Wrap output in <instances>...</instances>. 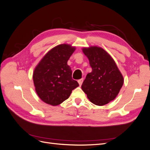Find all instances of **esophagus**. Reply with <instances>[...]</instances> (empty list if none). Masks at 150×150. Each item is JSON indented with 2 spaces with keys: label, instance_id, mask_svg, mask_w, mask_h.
Instances as JSON below:
<instances>
[{
  "label": "esophagus",
  "instance_id": "34e87169",
  "mask_svg": "<svg viewBox=\"0 0 150 150\" xmlns=\"http://www.w3.org/2000/svg\"><path fill=\"white\" fill-rule=\"evenodd\" d=\"M78 82V83H79V86H81V85H82V84H83V79H79Z\"/></svg>",
  "mask_w": 150,
  "mask_h": 150
}]
</instances>
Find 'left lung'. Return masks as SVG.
Returning a JSON list of instances; mask_svg holds the SVG:
<instances>
[{"mask_svg":"<svg viewBox=\"0 0 150 150\" xmlns=\"http://www.w3.org/2000/svg\"><path fill=\"white\" fill-rule=\"evenodd\" d=\"M92 67L81 88L89 101L103 106L114 100L124 83L123 76L115 61L105 50L98 46L83 48Z\"/></svg>","mask_w":150,"mask_h":150,"instance_id":"1","label":"left lung"}]
</instances>
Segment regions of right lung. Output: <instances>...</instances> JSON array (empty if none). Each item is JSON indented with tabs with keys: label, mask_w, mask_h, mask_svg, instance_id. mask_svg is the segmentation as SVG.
Returning a JSON list of instances; mask_svg holds the SVG:
<instances>
[{
	"label": "right lung",
	"mask_w": 150,
	"mask_h": 150,
	"mask_svg": "<svg viewBox=\"0 0 150 150\" xmlns=\"http://www.w3.org/2000/svg\"><path fill=\"white\" fill-rule=\"evenodd\" d=\"M76 47L63 44L48 51L33 72L35 92L41 100L57 106L69 98L72 91L79 86L72 78V71L67 61Z\"/></svg>",
	"instance_id": "right-lung-1"
}]
</instances>
